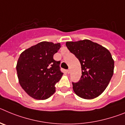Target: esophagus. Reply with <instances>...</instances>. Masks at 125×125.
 I'll list each match as a JSON object with an SVG mask.
<instances>
[{"label":"esophagus","instance_id":"34e87169","mask_svg":"<svg viewBox=\"0 0 125 125\" xmlns=\"http://www.w3.org/2000/svg\"><path fill=\"white\" fill-rule=\"evenodd\" d=\"M70 71H71V70H70V69H68V70H67V73H68V74L69 73H70Z\"/></svg>","mask_w":125,"mask_h":125}]
</instances>
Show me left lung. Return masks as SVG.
<instances>
[{"label":"left lung","instance_id":"1","mask_svg":"<svg viewBox=\"0 0 125 125\" xmlns=\"http://www.w3.org/2000/svg\"><path fill=\"white\" fill-rule=\"evenodd\" d=\"M69 51L81 66L82 76L73 82V89L80 98L91 100L100 96L110 83L114 71V60L106 48L88 39L67 42Z\"/></svg>","mask_w":125,"mask_h":125}]
</instances>
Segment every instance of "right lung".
<instances>
[{"label": "right lung", "instance_id": "obj_1", "mask_svg": "<svg viewBox=\"0 0 125 125\" xmlns=\"http://www.w3.org/2000/svg\"><path fill=\"white\" fill-rule=\"evenodd\" d=\"M60 47V43L43 41L20 55L16 66L19 82L32 98L46 100L54 93L55 84L63 74L60 70L61 62L53 59Z\"/></svg>", "mask_w": 125, "mask_h": 125}]
</instances>
